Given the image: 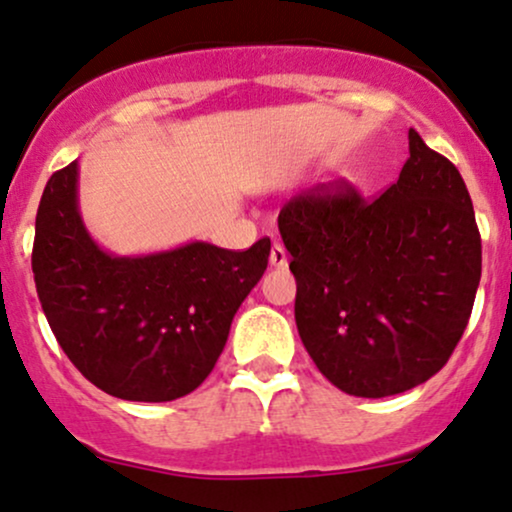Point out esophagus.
<instances>
[{
    "label": "esophagus",
    "mask_w": 512,
    "mask_h": 512,
    "mask_svg": "<svg viewBox=\"0 0 512 512\" xmlns=\"http://www.w3.org/2000/svg\"><path fill=\"white\" fill-rule=\"evenodd\" d=\"M270 266H275V268L287 266V251L282 244H273V249H270Z\"/></svg>",
    "instance_id": "obj_1"
}]
</instances>
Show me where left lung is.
<instances>
[{
    "mask_svg": "<svg viewBox=\"0 0 512 512\" xmlns=\"http://www.w3.org/2000/svg\"><path fill=\"white\" fill-rule=\"evenodd\" d=\"M314 364L357 398L405 393L446 366L482 278V237L458 167L410 129L398 182L294 196L278 215Z\"/></svg>",
    "mask_w": 512,
    "mask_h": 512,
    "instance_id": "8db88e82",
    "label": "left lung"
}]
</instances>
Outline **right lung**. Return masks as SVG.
I'll use <instances>...</instances> for the list:
<instances>
[{"label": "right lung", "mask_w": 512, "mask_h": 512, "mask_svg": "<svg viewBox=\"0 0 512 512\" xmlns=\"http://www.w3.org/2000/svg\"><path fill=\"white\" fill-rule=\"evenodd\" d=\"M76 182V162L54 172L35 218L33 275L54 338L114 398L189 395L213 371L234 314L261 280L270 239L246 251L191 242L112 256L83 227Z\"/></svg>", "instance_id": "obj_1"}]
</instances>
